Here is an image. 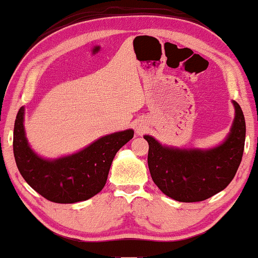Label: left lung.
I'll use <instances>...</instances> for the list:
<instances>
[{"instance_id":"1","label":"left lung","mask_w":258,"mask_h":258,"mask_svg":"<svg viewBox=\"0 0 258 258\" xmlns=\"http://www.w3.org/2000/svg\"><path fill=\"white\" fill-rule=\"evenodd\" d=\"M235 119L229 136L212 150H179L161 146L154 138L148 143V168L162 193L180 202H199L223 190L241 164L245 141V120L234 101Z\"/></svg>"}]
</instances>
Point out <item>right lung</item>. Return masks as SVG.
Returning <instances> with one entry per match:
<instances>
[{
	"label": "right lung",
	"mask_w": 258,
	"mask_h": 258,
	"mask_svg": "<svg viewBox=\"0 0 258 258\" xmlns=\"http://www.w3.org/2000/svg\"><path fill=\"white\" fill-rule=\"evenodd\" d=\"M21 107L14 126V157L21 175L46 200L75 203L89 200L106 183L108 170L117 152L133 138L132 130L105 136L78 153L45 160L29 147Z\"/></svg>",
	"instance_id": "obj_1"
}]
</instances>
